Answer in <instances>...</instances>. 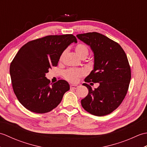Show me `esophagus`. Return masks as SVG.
Returning <instances> with one entry per match:
<instances>
[{"instance_id":"1","label":"esophagus","mask_w":147,"mask_h":147,"mask_svg":"<svg viewBox=\"0 0 147 147\" xmlns=\"http://www.w3.org/2000/svg\"><path fill=\"white\" fill-rule=\"evenodd\" d=\"M70 88H71V89H76V88H78V85H71L70 86Z\"/></svg>"}]
</instances>
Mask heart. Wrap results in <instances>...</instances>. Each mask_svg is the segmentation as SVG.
Here are the masks:
<instances>
[{"mask_svg":"<svg viewBox=\"0 0 147 147\" xmlns=\"http://www.w3.org/2000/svg\"><path fill=\"white\" fill-rule=\"evenodd\" d=\"M74 51H75L77 55L79 57L84 59L86 58L87 56L89 54V49L88 47L84 43H78L74 47ZM66 50L62 53L60 56V61H62L64 55L66 54ZM86 74L85 71L83 69H70L64 73V77L68 82L71 83H75L78 82L81 78L84 76Z\"/></svg>","mask_w":147,"mask_h":147,"instance_id":"obj_1","label":"heart"}]
</instances>
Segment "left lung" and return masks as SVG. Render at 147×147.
Returning <instances> with one entry per match:
<instances>
[{"instance_id": "left-lung-1", "label": "left lung", "mask_w": 147, "mask_h": 147, "mask_svg": "<svg viewBox=\"0 0 147 147\" xmlns=\"http://www.w3.org/2000/svg\"><path fill=\"white\" fill-rule=\"evenodd\" d=\"M76 36L89 45L94 54V68L85 79L86 83H98L92 90L86 83L88 94L82 105L91 114L103 116L111 114L123 101L131 80V69L121 45L102 34L92 32Z\"/></svg>"}]
</instances>
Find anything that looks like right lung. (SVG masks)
I'll use <instances>...</instances> for the list:
<instances>
[{"label": "right lung", "mask_w": 147, "mask_h": 147, "mask_svg": "<svg viewBox=\"0 0 147 147\" xmlns=\"http://www.w3.org/2000/svg\"><path fill=\"white\" fill-rule=\"evenodd\" d=\"M77 43L71 34L49 35L26 43L19 50L10 65L14 92L28 110L47 113L60 104L70 87L66 81L51 83L45 77L57 65L60 56L71 43Z\"/></svg>", "instance_id": "add662e5"}]
</instances>
